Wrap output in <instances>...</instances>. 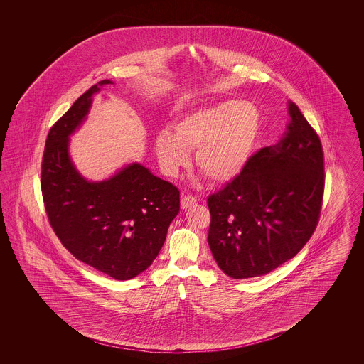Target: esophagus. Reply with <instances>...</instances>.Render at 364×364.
I'll use <instances>...</instances> for the list:
<instances>
[{
	"instance_id": "esophagus-1",
	"label": "esophagus",
	"mask_w": 364,
	"mask_h": 364,
	"mask_svg": "<svg viewBox=\"0 0 364 364\" xmlns=\"http://www.w3.org/2000/svg\"><path fill=\"white\" fill-rule=\"evenodd\" d=\"M196 203V198L192 195H183L181 196V208H188Z\"/></svg>"
}]
</instances>
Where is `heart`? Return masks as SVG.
Returning a JSON list of instances; mask_svg holds the SVG:
<instances>
[{"instance_id": "1", "label": "heart", "mask_w": 364, "mask_h": 364, "mask_svg": "<svg viewBox=\"0 0 364 364\" xmlns=\"http://www.w3.org/2000/svg\"><path fill=\"white\" fill-rule=\"evenodd\" d=\"M260 134L258 109L245 101H225L177 119L169 132L158 134L154 143L158 162L168 176L190 164L196 149L198 169L210 181L235 180L247 166Z\"/></svg>"}]
</instances>
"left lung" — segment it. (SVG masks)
<instances>
[{
  "instance_id": "left-lung-1",
  "label": "left lung",
  "mask_w": 364,
  "mask_h": 364,
  "mask_svg": "<svg viewBox=\"0 0 364 364\" xmlns=\"http://www.w3.org/2000/svg\"><path fill=\"white\" fill-rule=\"evenodd\" d=\"M289 116L277 144L260 149L208 198V245L235 279L259 277L292 259L318 225L325 191L321 139L294 102Z\"/></svg>"
}]
</instances>
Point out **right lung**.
I'll list each match as a JSON object with an SVG mask.
<instances>
[{
    "instance_id": "add662e5",
    "label": "right lung",
    "mask_w": 364,
    "mask_h": 364,
    "mask_svg": "<svg viewBox=\"0 0 364 364\" xmlns=\"http://www.w3.org/2000/svg\"><path fill=\"white\" fill-rule=\"evenodd\" d=\"M98 90L97 85L88 88L50 128L41 188L50 226L70 254L109 277L131 279L162 248L180 211V191L140 164L100 183L77 173L68 156V136L85 120Z\"/></svg>"
}]
</instances>
